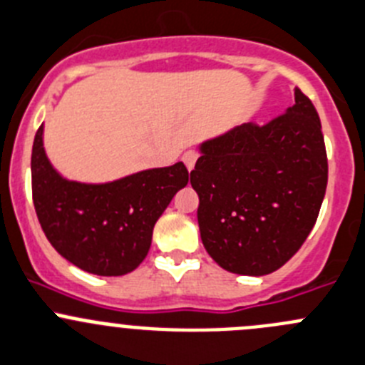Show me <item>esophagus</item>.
<instances>
[{"label":"esophagus","instance_id":"1","mask_svg":"<svg viewBox=\"0 0 365 365\" xmlns=\"http://www.w3.org/2000/svg\"><path fill=\"white\" fill-rule=\"evenodd\" d=\"M197 159H199V152H197V150H186L185 154H182V161H185L186 168H188L190 172H192V170L195 168Z\"/></svg>","mask_w":365,"mask_h":365}]
</instances>
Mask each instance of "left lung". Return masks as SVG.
I'll use <instances>...</instances> for the list:
<instances>
[{"label": "left lung", "mask_w": 365, "mask_h": 365, "mask_svg": "<svg viewBox=\"0 0 365 365\" xmlns=\"http://www.w3.org/2000/svg\"><path fill=\"white\" fill-rule=\"evenodd\" d=\"M190 182L199 195L207 255L244 276L283 267L319 217L328 185L321 120L312 100H296L267 123L255 121L200 147Z\"/></svg>", "instance_id": "left-lung-1"}]
</instances>
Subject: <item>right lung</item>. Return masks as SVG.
<instances>
[{
  "label": "right lung",
  "mask_w": 365,
  "mask_h": 365,
  "mask_svg": "<svg viewBox=\"0 0 365 365\" xmlns=\"http://www.w3.org/2000/svg\"><path fill=\"white\" fill-rule=\"evenodd\" d=\"M182 163L134 173L109 185H81L51 168L43 125L32 148V199L55 251L86 272L121 276L136 269L152 244L158 218L188 185Z\"/></svg>",
  "instance_id": "add662e5"
}]
</instances>
